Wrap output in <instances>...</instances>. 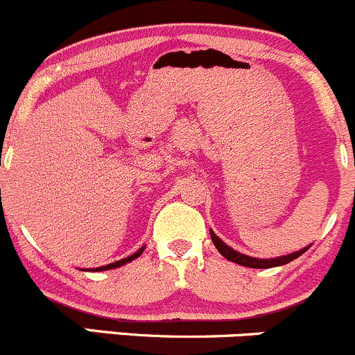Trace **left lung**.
Returning <instances> with one entry per match:
<instances>
[{"mask_svg": "<svg viewBox=\"0 0 355 355\" xmlns=\"http://www.w3.org/2000/svg\"><path fill=\"white\" fill-rule=\"evenodd\" d=\"M209 233H211L212 243H214L216 248H218V252L221 253L225 259L230 260V262L238 263V266L250 267V268H272V267L286 266V263L293 262V260H296L297 257L303 255L306 250L311 246V245H308V246H304V248L297 250V252L289 253V255L275 257V259H257V257H248V255H245V253H240V252H236L234 248H231V246H227L225 241L221 240V238L216 236V233L212 230H209Z\"/></svg>", "mask_w": 355, "mask_h": 355, "instance_id": "1", "label": "left lung"}]
</instances>
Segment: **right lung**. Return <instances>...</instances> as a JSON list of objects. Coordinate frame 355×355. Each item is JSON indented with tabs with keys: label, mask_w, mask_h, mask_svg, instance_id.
I'll list each match as a JSON object with an SVG mask.
<instances>
[{
	"label": "right lung",
	"mask_w": 355,
	"mask_h": 355,
	"mask_svg": "<svg viewBox=\"0 0 355 355\" xmlns=\"http://www.w3.org/2000/svg\"><path fill=\"white\" fill-rule=\"evenodd\" d=\"M144 248H146V246H141L139 250H137L136 253H132V255H129V257H125V259H122V260H117V262H112V263H107V266H102V267H96V268H89V270L92 272H102V270H112V268H117V267H122V266H125V263H129V262H132L134 259H137V257L141 255V253L144 252ZM81 270H87V268H81Z\"/></svg>",
	"instance_id": "1"
}]
</instances>
